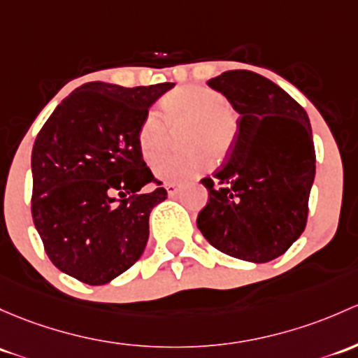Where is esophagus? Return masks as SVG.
<instances>
[{
  "label": "esophagus",
  "instance_id": "esophagus-1",
  "mask_svg": "<svg viewBox=\"0 0 358 358\" xmlns=\"http://www.w3.org/2000/svg\"><path fill=\"white\" fill-rule=\"evenodd\" d=\"M166 192H168V197H175V195L180 192V187L175 185V183H166Z\"/></svg>",
  "mask_w": 358,
  "mask_h": 358
}]
</instances>
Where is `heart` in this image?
Segmentation results:
<instances>
[{
	"label": "heart",
	"instance_id": "1",
	"mask_svg": "<svg viewBox=\"0 0 358 358\" xmlns=\"http://www.w3.org/2000/svg\"><path fill=\"white\" fill-rule=\"evenodd\" d=\"M183 127L180 144L190 150L168 154L154 164V175L168 183H187L210 166V156L220 163L236 138L238 120L227 97L201 84L171 90L161 101L159 113L149 111L137 131L142 157L154 163L169 142V130Z\"/></svg>",
	"mask_w": 358,
	"mask_h": 358
}]
</instances>
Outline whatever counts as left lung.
<instances>
[{
    "instance_id": "1",
    "label": "left lung",
    "mask_w": 358,
    "mask_h": 358,
    "mask_svg": "<svg viewBox=\"0 0 358 358\" xmlns=\"http://www.w3.org/2000/svg\"><path fill=\"white\" fill-rule=\"evenodd\" d=\"M208 85L240 118L223 166L201 180L209 201L197 228L223 254L269 262L306 228L315 176L310 122L289 94L254 71H224Z\"/></svg>"
}]
</instances>
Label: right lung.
Returning a JSON list of instances; mask_svg holds the SVG:
<instances>
[{
    "label": "right lung",
    "mask_w": 358,
    "mask_h": 358,
    "mask_svg": "<svg viewBox=\"0 0 358 358\" xmlns=\"http://www.w3.org/2000/svg\"><path fill=\"white\" fill-rule=\"evenodd\" d=\"M173 85L89 82L56 106L34 142V224L52 264L82 283H110L144 252L150 210L168 194L142 190L154 176L137 131Z\"/></svg>",
    "instance_id": "1"
}]
</instances>
